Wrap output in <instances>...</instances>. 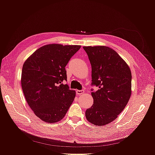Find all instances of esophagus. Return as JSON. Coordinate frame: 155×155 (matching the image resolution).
Returning <instances> with one entry per match:
<instances>
[{"mask_svg":"<svg viewBox=\"0 0 155 155\" xmlns=\"http://www.w3.org/2000/svg\"><path fill=\"white\" fill-rule=\"evenodd\" d=\"M76 92L77 95H81V94H83L85 92V91H84L83 90H77L76 91Z\"/></svg>","mask_w":155,"mask_h":155,"instance_id":"obj_1","label":"esophagus"}]
</instances>
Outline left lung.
<instances>
[{
    "instance_id": "8db88e82",
    "label": "left lung",
    "mask_w": 155,
    "mask_h": 155,
    "mask_svg": "<svg viewBox=\"0 0 155 155\" xmlns=\"http://www.w3.org/2000/svg\"><path fill=\"white\" fill-rule=\"evenodd\" d=\"M92 67L94 104L85 116L94 125L102 127L114 121L125 109L131 95L130 70L116 51L105 46H83Z\"/></svg>"
}]
</instances>
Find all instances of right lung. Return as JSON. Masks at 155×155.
Instances as JSON below:
<instances>
[{
	"label": "right lung",
	"mask_w": 155,
	"mask_h": 155,
	"mask_svg": "<svg viewBox=\"0 0 155 155\" xmlns=\"http://www.w3.org/2000/svg\"><path fill=\"white\" fill-rule=\"evenodd\" d=\"M81 48L79 45H47L37 49L23 64L21 86L34 114L44 121L55 123L66 114L76 96L64 81L65 67Z\"/></svg>",
	"instance_id": "right-lung-1"
}]
</instances>
